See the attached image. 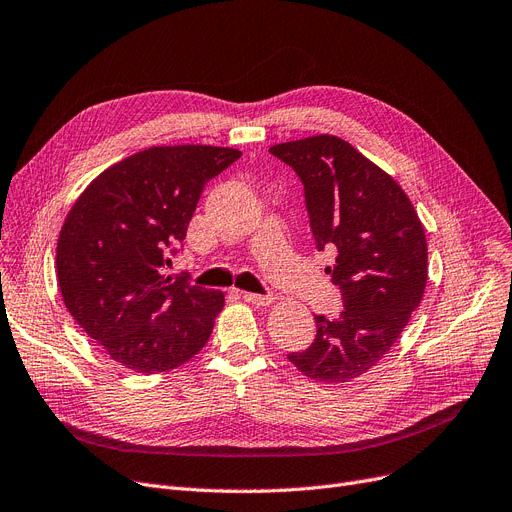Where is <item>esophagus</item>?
<instances>
[{
	"mask_svg": "<svg viewBox=\"0 0 512 512\" xmlns=\"http://www.w3.org/2000/svg\"><path fill=\"white\" fill-rule=\"evenodd\" d=\"M242 297H244V301H249V304H253V306H270L272 304V295H261V293H249V291H244L242 293Z\"/></svg>",
	"mask_w": 512,
	"mask_h": 512,
	"instance_id": "1",
	"label": "esophagus"
}]
</instances>
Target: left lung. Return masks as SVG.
Here are the masks:
<instances>
[{"label": "left lung", "instance_id": "obj_1", "mask_svg": "<svg viewBox=\"0 0 512 512\" xmlns=\"http://www.w3.org/2000/svg\"><path fill=\"white\" fill-rule=\"evenodd\" d=\"M304 183L318 251L342 293L337 318H316L314 342L289 361L308 377L342 384L367 373L394 346L428 280L424 225L407 194L348 141L316 135L270 147Z\"/></svg>", "mask_w": 512, "mask_h": 512}]
</instances>
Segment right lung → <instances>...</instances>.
Here are the masks:
<instances>
[{"instance_id": "right-lung-1", "label": "right lung", "mask_w": 512, "mask_h": 512, "mask_svg": "<svg viewBox=\"0 0 512 512\" xmlns=\"http://www.w3.org/2000/svg\"><path fill=\"white\" fill-rule=\"evenodd\" d=\"M242 154L232 147L168 145L139 151L75 200L56 244V278L84 333L137 373L177 369L198 354L223 293L168 274L206 181Z\"/></svg>"}]
</instances>
